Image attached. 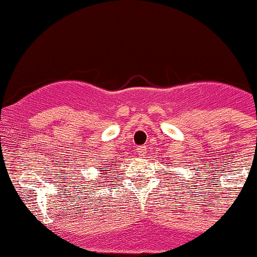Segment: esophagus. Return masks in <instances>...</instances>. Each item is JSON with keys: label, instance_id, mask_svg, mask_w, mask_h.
I'll list each match as a JSON object with an SVG mask.
<instances>
[{"label": "esophagus", "instance_id": "esophagus-1", "mask_svg": "<svg viewBox=\"0 0 257 257\" xmlns=\"http://www.w3.org/2000/svg\"><path fill=\"white\" fill-rule=\"evenodd\" d=\"M146 151H147V146H145V145H141V146L137 147V152H139L140 155H142V156L146 154Z\"/></svg>", "mask_w": 257, "mask_h": 257}]
</instances>
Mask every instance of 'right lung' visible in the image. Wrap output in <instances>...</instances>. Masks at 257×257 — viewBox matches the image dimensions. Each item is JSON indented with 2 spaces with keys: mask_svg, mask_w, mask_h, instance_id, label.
Instances as JSON below:
<instances>
[{
  "mask_svg": "<svg viewBox=\"0 0 257 257\" xmlns=\"http://www.w3.org/2000/svg\"><path fill=\"white\" fill-rule=\"evenodd\" d=\"M106 175H107V176H110V175H108V172H107V174H106Z\"/></svg>",
  "mask_w": 257,
  "mask_h": 257,
  "instance_id": "1",
  "label": "right lung"
}]
</instances>
